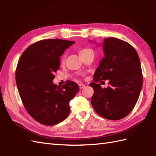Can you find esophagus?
<instances>
[{
	"instance_id": "esophagus-1",
	"label": "esophagus",
	"mask_w": 156,
	"mask_h": 156,
	"mask_svg": "<svg viewBox=\"0 0 156 156\" xmlns=\"http://www.w3.org/2000/svg\"><path fill=\"white\" fill-rule=\"evenodd\" d=\"M85 87V85L84 84H82V83H80V84H79V88H80V89H82V88H83L84 87Z\"/></svg>"
}]
</instances>
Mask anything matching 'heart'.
Masks as SVG:
<instances>
[{
	"label": "heart",
	"mask_w": 156,
	"mask_h": 156,
	"mask_svg": "<svg viewBox=\"0 0 156 156\" xmlns=\"http://www.w3.org/2000/svg\"><path fill=\"white\" fill-rule=\"evenodd\" d=\"M88 49H82V50L80 51V52L85 51H87V50H88ZM64 60H65V55H62V58H61V61H62V62H64Z\"/></svg>",
	"instance_id": "b5f03b06"
}]
</instances>
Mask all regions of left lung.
Returning <instances> with one entry per match:
<instances>
[{
    "instance_id": "left-lung-1",
    "label": "left lung",
    "mask_w": 156,
    "mask_h": 156,
    "mask_svg": "<svg viewBox=\"0 0 156 156\" xmlns=\"http://www.w3.org/2000/svg\"><path fill=\"white\" fill-rule=\"evenodd\" d=\"M102 48L105 57L90 84L94 89L91 104L101 117L119 120L130 113L140 97L143 86L140 58L133 46L115 37L105 38ZM107 80V88L96 83Z\"/></svg>"
}]
</instances>
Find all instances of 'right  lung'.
Wrapping results in <instances>:
<instances>
[{"label":"right lung","instance_id":"add662e5","mask_svg":"<svg viewBox=\"0 0 156 156\" xmlns=\"http://www.w3.org/2000/svg\"><path fill=\"white\" fill-rule=\"evenodd\" d=\"M75 43L60 39H44L29 45L16 69V84L23 105L36 121L54 125L68 117L69 102L79 90L74 82L53 83L60 65V56Z\"/></svg>","mask_w":156,"mask_h":156}]
</instances>
